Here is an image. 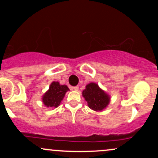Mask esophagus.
<instances>
[{
  "instance_id": "34e87169",
  "label": "esophagus",
  "mask_w": 158,
  "mask_h": 158,
  "mask_svg": "<svg viewBox=\"0 0 158 158\" xmlns=\"http://www.w3.org/2000/svg\"><path fill=\"white\" fill-rule=\"evenodd\" d=\"M72 88H73L74 90H79V86H74Z\"/></svg>"
}]
</instances>
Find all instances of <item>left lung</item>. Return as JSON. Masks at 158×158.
Returning a JSON list of instances; mask_svg holds the SVG:
<instances>
[{
  "mask_svg": "<svg viewBox=\"0 0 158 158\" xmlns=\"http://www.w3.org/2000/svg\"><path fill=\"white\" fill-rule=\"evenodd\" d=\"M82 96L88 102L89 108L97 111L106 108L110 101L108 94L101 90L98 85L93 82L86 85V88L82 92Z\"/></svg>",
  "mask_w": 158,
  "mask_h": 158,
  "instance_id": "left-lung-1",
  "label": "left lung"
}]
</instances>
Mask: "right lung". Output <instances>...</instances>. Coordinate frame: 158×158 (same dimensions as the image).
<instances>
[{"mask_svg": "<svg viewBox=\"0 0 158 158\" xmlns=\"http://www.w3.org/2000/svg\"><path fill=\"white\" fill-rule=\"evenodd\" d=\"M68 90V86L61 85L58 81H53L50 85L48 91L43 97V102L47 107L57 108Z\"/></svg>", "mask_w": 158, "mask_h": 158, "instance_id": "right-lung-1", "label": "right lung"}]
</instances>
